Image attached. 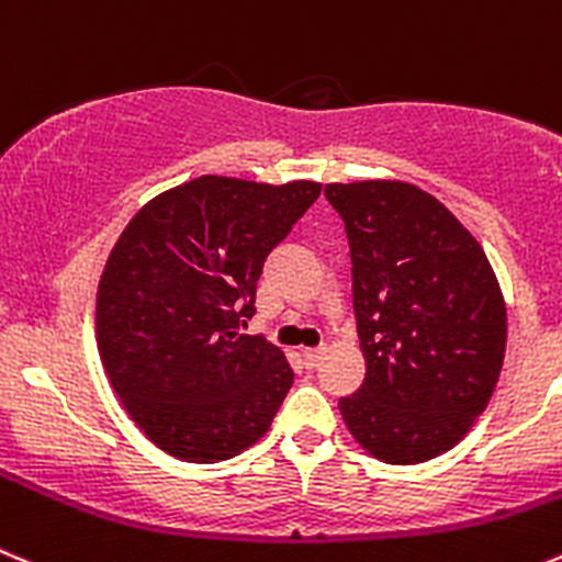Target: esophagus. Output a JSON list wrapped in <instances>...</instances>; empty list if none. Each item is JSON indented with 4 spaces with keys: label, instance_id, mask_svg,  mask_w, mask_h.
Wrapping results in <instances>:
<instances>
[{
    "label": "esophagus",
    "instance_id": "esophagus-1",
    "mask_svg": "<svg viewBox=\"0 0 562 562\" xmlns=\"http://www.w3.org/2000/svg\"><path fill=\"white\" fill-rule=\"evenodd\" d=\"M301 356H303V364H306L308 370H314V367H317L319 361H323V356H325V347H317V350H303Z\"/></svg>",
    "mask_w": 562,
    "mask_h": 562
}]
</instances>
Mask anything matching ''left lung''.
Instances as JSON below:
<instances>
[{"instance_id":"1","label":"left lung","mask_w":562,"mask_h":562,"mask_svg":"<svg viewBox=\"0 0 562 562\" xmlns=\"http://www.w3.org/2000/svg\"><path fill=\"white\" fill-rule=\"evenodd\" d=\"M350 239L364 383L339 400L383 463L452 450L499 381L507 312L483 245L438 198L397 179L325 184Z\"/></svg>"}]
</instances>
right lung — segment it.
<instances>
[{
    "label": "right lung",
    "instance_id": "1",
    "mask_svg": "<svg viewBox=\"0 0 562 562\" xmlns=\"http://www.w3.org/2000/svg\"><path fill=\"white\" fill-rule=\"evenodd\" d=\"M319 181L198 176L121 232L95 295V341L117 400L151 445L187 463L254 447L292 386L284 352L239 334L265 259Z\"/></svg>",
    "mask_w": 562,
    "mask_h": 562
}]
</instances>
